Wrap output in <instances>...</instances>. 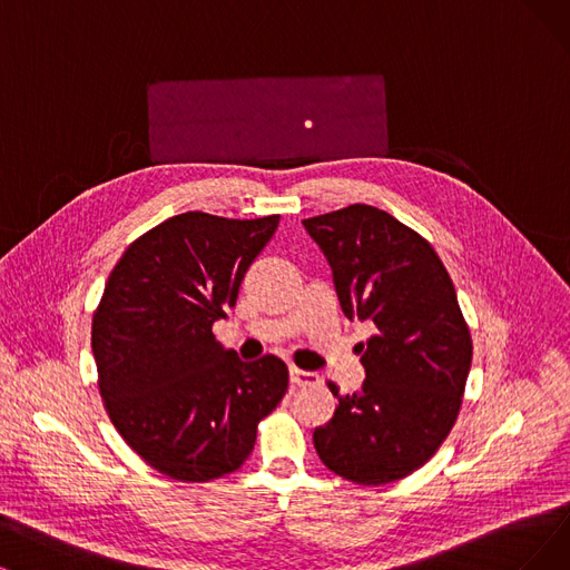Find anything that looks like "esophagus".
Instances as JSON below:
<instances>
[{"mask_svg": "<svg viewBox=\"0 0 570 570\" xmlns=\"http://www.w3.org/2000/svg\"><path fill=\"white\" fill-rule=\"evenodd\" d=\"M289 381L294 385H313V383L321 381V376L313 374V372H304L299 367H289Z\"/></svg>", "mask_w": 570, "mask_h": 570, "instance_id": "obj_1", "label": "esophagus"}]
</instances>
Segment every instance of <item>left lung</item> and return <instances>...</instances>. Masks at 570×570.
I'll list each match as a JSON object with an SVG mask.
<instances>
[{
	"instance_id": "1",
	"label": "left lung",
	"mask_w": 570,
	"mask_h": 570,
	"mask_svg": "<svg viewBox=\"0 0 570 570\" xmlns=\"http://www.w3.org/2000/svg\"><path fill=\"white\" fill-rule=\"evenodd\" d=\"M325 253L341 311L372 321L360 344L367 379L338 395L327 425L315 428L321 461L348 482L379 487L412 474L459 419L472 338L456 289L432 245L393 215L355 203L304 219Z\"/></svg>"
}]
</instances>
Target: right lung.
I'll return each instance as SVG.
<instances>
[{"instance_id": "1", "label": "right lung", "mask_w": 570, "mask_h": 570, "mask_svg": "<svg viewBox=\"0 0 570 570\" xmlns=\"http://www.w3.org/2000/svg\"><path fill=\"white\" fill-rule=\"evenodd\" d=\"M278 222L175 215L132 240L105 283L90 325L105 409L126 444L173 480L238 470L287 393L281 357L243 362L213 334Z\"/></svg>"}]
</instances>
